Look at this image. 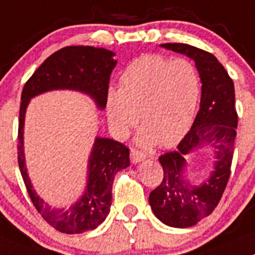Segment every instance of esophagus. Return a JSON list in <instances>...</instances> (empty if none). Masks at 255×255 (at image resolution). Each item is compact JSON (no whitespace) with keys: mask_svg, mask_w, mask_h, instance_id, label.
Wrapping results in <instances>:
<instances>
[{"mask_svg":"<svg viewBox=\"0 0 255 255\" xmlns=\"http://www.w3.org/2000/svg\"><path fill=\"white\" fill-rule=\"evenodd\" d=\"M130 157H131V161L134 162V164H136V162H140L142 161V160L146 159V154H144V152L139 151V150L136 149H131V151H130Z\"/></svg>","mask_w":255,"mask_h":255,"instance_id":"esophagus-1","label":"esophagus"}]
</instances>
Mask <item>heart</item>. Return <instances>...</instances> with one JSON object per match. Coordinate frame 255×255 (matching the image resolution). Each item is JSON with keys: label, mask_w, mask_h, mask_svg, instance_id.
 <instances>
[{"label": "heart", "mask_w": 255, "mask_h": 255, "mask_svg": "<svg viewBox=\"0 0 255 255\" xmlns=\"http://www.w3.org/2000/svg\"><path fill=\"white\" fill-rule=\"evenodd\" d=\"M200 90V77L189 60L171 61L160 55L139 57L123 71L120 89L108 90L105 108L111 130L118 137H125L140 120V145L170 146L189 129Z\"/></svg>", "instance_id": "b5f03b06"}]
</instances>
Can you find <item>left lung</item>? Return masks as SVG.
Segmentation results:
<instances>
[{
  "label": "left lung",
  "mask_w": 255,
  "mask_h": 255,
  "mask_svg": "<svg viewBox=\"0 0 255 255\" xmlns=\"http://www.w3.org/2000/svg\"><path fill=\"white\" fill-rule=\"evenodd\" d=\"M160 47L193 60L202 81L200 109L193 126L176 150L159 157L164 178L149 196L160 222L189 228L212 214L229 179L238 126L234 84L217 57L207 51L186 43H162ZM204 146L215 150L216 160L210 176L195 186L186 171V155Z\"/></svg>",
  "instance_id": "left-lung-1"
}]
</instances>
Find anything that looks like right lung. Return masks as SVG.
Returning <instances> with one entry per match:
<instances>
[{"label":"right lung","instance_id":"add662e5","mask_svg":"<svg viewBox=\"0 0 255 255\" xmlns=\"http://www.w3.org/2000/svg\"><path fill=\"white\" fill-rule=\"evenodd\" d=\"M115 52L93 46H69L52 53L33 72L22 90L18 118V165L33 205L41 217L56 230L80 234L98 228L110 213L113 183L116 173L130 166L129 149L116 140L96 136L87 161L86 186L71 207L55 208L40 198L26 168L23 129L31 99L53 90L85 94L96 108L105 109L109 81L118 60Z\"/></svg>","mask_w":255,"mask_h":255}]
</instances>
